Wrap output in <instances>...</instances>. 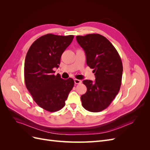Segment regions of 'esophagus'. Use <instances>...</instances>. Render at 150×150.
Listing matches in <instances>:
<instances>
[{"label": "esophagus", "instance_id": "1", "mask_svg": "<svg viewBox=\"0 0 150 150\" xmlns=\"http://www.w3.org/2000/svg\"><path fill=\"white\" fill-rule=\"evenodd\" d=\"M74 83L76 84H81V80L77 79H74Z\"/></svg>", "mask_w": 150, "mask_h": 150}]
</instances>
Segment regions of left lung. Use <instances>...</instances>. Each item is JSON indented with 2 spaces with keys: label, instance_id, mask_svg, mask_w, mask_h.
<instances>
[{
  "label": "left lung",
  "instance_id": "8db88e82",
  "mask_svg": "<svg viewBox=\"0 0 150 150\" xmlns=\"http://www.w3.org/2000/svg\"><path fill=\"white\" fill-rule=\"evenodd\" d=\"M76 40L86 56V64L93 69L96 79L84 80L87 91L81 97L82 106L91 112L107 108L120 89L122 64L115 47L103 35H77Z\"/></svg>",
  "mask_w": 150,
  "mask_h": 150
}]
</instances>
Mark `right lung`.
<instances>
[{
	"instance_id": "1",
	"label": "right lung",
	"mask_w": 150,
	"mask_h": 150,
	"mask_svg": "<svg viewBox=\"0 0 150 150\" xmlns=\"http://www.w3.org/2000/svg\"><path fill=\"white\" fill-rule=\"evenodd\" d=\"M74 35L47 34L31 45L26 54L24 81L27 89L38 105L49 112L60 110L72 88V78L62 79L54 75V67H59L61 57L69 46Z\"/></svg>"
}]
</instances>
